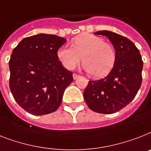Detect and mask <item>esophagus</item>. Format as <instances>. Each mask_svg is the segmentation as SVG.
Wrapping results in <instances>:
<instances>
[{"label":"esophagus","mask_w":151,"mask_h":151,"mask_svg":"<svg viewBox=\"0 0 151 151\" xmlns=\"http://www.w3.org/2000/svg\"><path fill=\"white\" fill-rule=\"evenodd\" d=\"M79 77H80L79 74H77V73H73V79H74V80L78 79Z\"/></svg>","instance_id":"obj_1"}]
</instances>
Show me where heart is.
I'll list each match as a JSON object with an SVG mask.
<instances>
[{
    "label": "heart",
    "mask_w": 151,
    "mask_h": 151,
    "mask_svg": "<svg viewBox=\"0 0 151 151\" xmlns=\"http://www.w3.org/2000/svg\"><path fill=\"white\" fill-rule=\"evenodd\" d=\"M57 56L67 69L73 70L82 58L84 67L92 78H100L108 75L113 68L116 60V51L111 44L102 38L84 33L72 40L71 46H62Z\"/></svg>",
    "instance_id": "heart-1"
}]
</instances>
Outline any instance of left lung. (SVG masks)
<instances>
[{"label": "left lung", "mask_w": 151, "mask_h": 151, "mask_svg": "<svg viewBox=\"0 0 151 151\" xmlns=\"http://www.w3.org/2000/svg\"><path fill=\"white\" fill-rule=\"evenodd\" d=\"M95 35H105L116 50L113 68L105 78L89 81L84 99L95 112L111 114L119 111L133 101L142 83L143 60L133 42L117 33L99 31Z\"/></svg>", "instance_id": "left-lung-1"}]
</instances>
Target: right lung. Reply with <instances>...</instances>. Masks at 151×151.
<instances>
[{"label": "right lung", "mask_w": 151, "mask_h": 151, "mask_svg": "<svg viewBox=\"0 0 151 151\" xmlns=\"http://www.w3.org/2000/svg\"><path fill=\"white\" fill-rule=\"evenodd\" d=\"M66 39L39 34L23 39L9 60V86L16 102L34 116L52 113L60 105L73 73L62 66L57 51Z\"/></svg>", "instance_id": "right-lung-1"}]
</instances>
